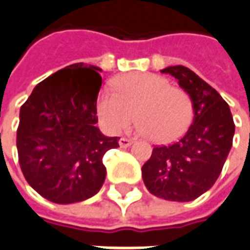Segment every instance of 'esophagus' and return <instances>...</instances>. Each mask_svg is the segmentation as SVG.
<instances>
[{"mask_svg": "<svg viewBox=\"0 0 250 250\" xmlns=\"http://www.w3.org/2000/svg\"><path fill=\"white\" fill-rule=\"evenodd\" d=\"M118 143H120V146H121L122 148H126L132 144V140H130V139H126V137H121V139L118 140Z\"/></svg>", "mask_w": 250, "mask_h": 250, "instance_id": "obj_1", "label": "esophagus"}]
</instances>
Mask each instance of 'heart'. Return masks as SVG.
<instances>
[{"label": "heart", "instance_id": "1", "mask_svg": "<svg viewBox=\"0 0 250 250\" xmlns=\"http://www.w3.org/2000/svg\"><path fill=\"white\" fill-rule=\"evenodd\" d=\"M114 90L102 89L96 114L110 133L121 132L136 114V130L158 144L180 139L193 121V102L185 89L173 87L163 76L136 72L118 77Z\"/></svg>", "mask_w": 250, "mask_h": 250}]
</instances>
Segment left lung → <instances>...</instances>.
<instances>
[{"instance_id":"left-lung-1","label":"left lung","mask_w":250,"mask_h":250,"mask_svg":"<svg viewBox=\"0 0 250 250\" xmlns=\"http://www.w3.org/2000/svg\"><path fill=\"white\" fill-rule=\"evenodd\" d=\"M174 76L192 98L193 124L180 142L156 146L142 167L143 180L155 196L190 201L207 192L218 180L233 146V115L223 98L187 66L162 70Z\"/></svg>"}]
</instances>
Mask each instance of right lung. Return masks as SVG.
<instances>
[{
	"mask_svg": "<svg viewBox=\"0 0 250 250\" xmlns=\"http://www.w3.org/2000/svg\"><path fill=\"white\" fill-rule=\"evenodd\" d=\"M101 69L73 63L36 85L20 108L19 163L31 187L57 204L77 203L99 192L106 178L103 155L120 137L96 128Z\"/></svg>",
	"mask_w": 250,
	"mask_h": 250,
	"instance_id": "obj_1",
	"label": "right lung"
}]
</instances>
